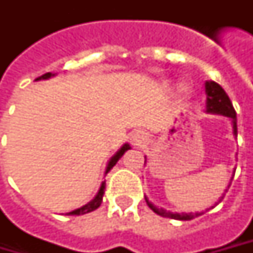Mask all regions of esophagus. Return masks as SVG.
Returning <instances> with one entry per match:
<instances>
[{
    "label": "esophagus",
    "instance_id": "34e87169",
    "mask_svg": "<svg viewBox=\"0 0 253 253\" xmlns=\"http://www.w3.org/2000/svg\"><path fill=\"white\" fill-rule=\"evenodd\" d=\"M148 136H146V133L143 131H136L132 133V142L135 143V145H141L142 142H145Z\"/></svg>",
    "mask_w": 253,
    "mask_h": 253
}]
</instances>
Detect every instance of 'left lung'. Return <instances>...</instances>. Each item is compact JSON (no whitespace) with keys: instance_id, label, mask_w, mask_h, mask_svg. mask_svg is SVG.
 Returning a JSON list of instances; mask_svg holds the SVG:
<instances>
[{"instance_id":"1","label":"left lung","mask_w":253,"mask_h":253,"mask_svg":"<svg viewBox=\"0 0 253 253\" xmlns=\"http://www.w3.org/2000/svg\"><path fill=\"white\" fill-rule=\"evenodd\" d=\"M206 94H207V112H212V114H221V115H225L232 120V128H234V135L237 136V112L232 107V102L229 100V97L227 95V92L224 91V88L217 84L215 82H207L206 83ZM146 162V159H145ZM232 180V179H231ZM229 189V186H228ZM224 199V196L221 197V200ZM146 200V204L149 206V209L156 212L158 215L161 217H166V218H174L180 219V221H189V219H193L194 217H199L203 212H196V214H173V212H169L166 210L158 209L156 206H153L149 200L145 197ZM219 200V201H221Z\"/></svg>"}]
</instances>
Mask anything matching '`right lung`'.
<instances>
[{
  "instance_id": "1",
  "label": "right lung",
  "mask_w": 253,
  "mask_h": 253,
  "mask_svg": "<svg viewBox=\"0 0 253 253\" xmlns=\"http://www.w3.org/2000/svg\"><path fill=\"white\" fill-rule=\"evenodd\" d=\"M52 76H54V74L52 73H46L43 74V76H41V77H38L36 80H42V79H49V77H52ZM128 149H131V146L128 145V143H125L124 146H122L120 151L117 152L114 156L111 158V161L108 162V166H107V170H105V173H108L110 170L115 166V163L121 159V156L125 153V152L128 151ZM104 189H105V181H102L101 187H100V190H98V193H97V196L94 197V199L88 203V204H85V206H83L82 209H77L74 210V211H72V212H69L70 215H82V214H87V212H91V211H94V210H97L100 206H101L102 203V196H104Z\"/></svg>"
}]
</instances>
